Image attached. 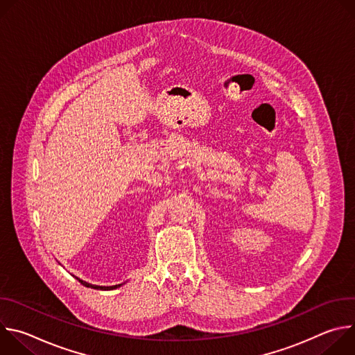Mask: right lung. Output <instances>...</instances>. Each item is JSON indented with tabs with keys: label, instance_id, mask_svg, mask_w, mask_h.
<instances>
[{
	"label": "right lung",
	"instance_id": "add662e5",
	"mask_svg": "<svg viewBox=\"0 0 355 355\" xmlns=\"http://www.w3.org/2000/svg\"><path fill=\"white\" fill-rule=\"evenodd\" d=\"M78 279V278H77ZM84 286H87V288H94V289H103V291H108V289H115V288H118V286H121L122 284H119V285H114V286H98V285H91V284H88V282H85V281H83V279H78Z\"/></svg>",
	"mask_w": 355,
	"mask_h": 355
}]
</instances>
